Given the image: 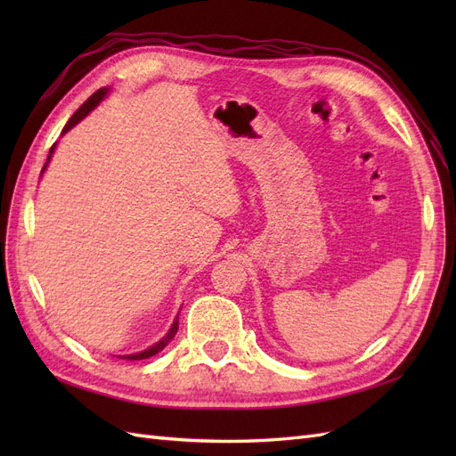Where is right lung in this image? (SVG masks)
<instances>
[{
    "label": "right lung",
    "instance_id": "add662e5",
    "mask_svg": "<svg viewBox=\"0 0 456 456\" xmlns=\"http://www.w3.org/2000/svg\"><path fill=\"white\" fill-rule=\"evenodd\" d=\"M108 93H110V87H102V89H99L96 91L93 96H89V99L79 106V110L77 112L68 119V123L64 126V129H62V134H66L68 131H70L72 127H76L77 123L84 119L86 116H89V112H93V110L99 106L106 96H108ZM54 148H57V142H54L53 146H51V150H49V156H47V161H45V165H44V169H41V175L45 173V169H47V165H49V161H51V158H53V151H54ZM176 330H178V315L175 317V322H173V325L169 327V330H167V335L165 337H161L156 344H151V346H148L146 350H142V352H136V354H127V355H116V357H119V360H129V362H139V360H146V357H151V355H156V354H159L165 346H167V344L175 338V335H176Z\"/></svg>",
    "mask_w": 456,
    "mask_h": 456
}]
</instances>
